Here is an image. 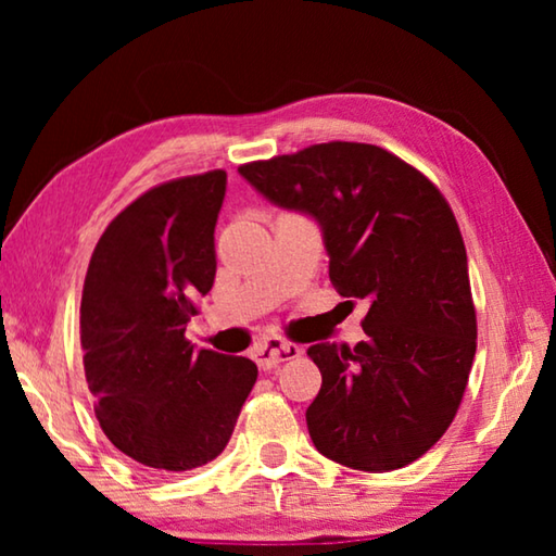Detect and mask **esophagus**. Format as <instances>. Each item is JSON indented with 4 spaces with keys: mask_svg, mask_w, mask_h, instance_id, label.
<instances>
[{
    "mask_svg": "<svg viewBox=\"0 0 556 556\" xmlns=\"http://www.w3.org/2000/svg\"><path fill=\"white\" fill-rule=\"evenodd\" d=\"M299 355H301V348L289 341H281V338H265V341H260L255 348H252V357H255V363L265 370L277 368L279 363L294 361Z\"/></svg>",
    "mask_w": 556,
    "mask_h": 556,
    "instance_id": "obj_1",
    "label": "esophagus"
}]
</instances>
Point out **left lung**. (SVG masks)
<instances>
[{
	"label": "left lung",
	"instance_id": "obj_1",
	"mask_svg": "<svg viewBox=\"0 0 556 556\" xmlns=\"http://www.w3.org/2000/svg\"><path fill=\"white\" fill-rule=\"evenodd\" d=\"M238 172L269 203L314 218L338 294L370 304L365 341L306 351L321 370L306 409L314 446L370 473L425 456L454 421L476 355L466 248L446 199L375 144H314Z\"/></svg>",
	"mask_w": 556,
	"mask_h": 556
}]
</instances>
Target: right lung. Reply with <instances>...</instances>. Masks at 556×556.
Here are the masks:
<instances>
[{
    "mask_svg": "<svg viewBox=\"0 0 556 556\" xmlns=\"http://www.w3.org/2000/svg\"><path fill=\"white\" fill-rule=\"evenodd\" d=\"M228 174L152 188L108 225L90 257L80 345L96 417L122 454L191 470L223 454L257 365L186 341L215 279V223Z\"/></svg>",
    "mask_w": 556,
    "mask_h": 556,
    "instance_id": "1",
    "label": "right lung"
}]
</instances>
